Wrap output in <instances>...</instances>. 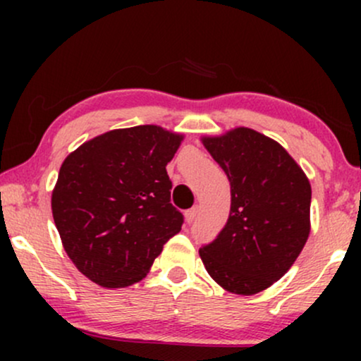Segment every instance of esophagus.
I'll return each instance as SVG.
<instances>
[{"mask_svg":"<svg viewBox=\"0 0 361 361\" xmlns=\"http://www.w3.org/2000/svg\"><path fill=\"white\" fill-rule=\"evenodd\" d=\"M197 215H198V207H193V209L186 210V212H185V219H186V222L192 224V222L195 221V219H197Z\"/></svg>","mask_w":361,"mask_h":361,"instance_id":"esophagus-1","label":"esophagus"}]
</instances>
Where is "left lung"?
Returning a JSON list of instances; mask_svg holds the SVG:
<instances>
[{
    "label": "left lung",
    "mask_w": 361,
    "mask_h": 361,
    "mask_svg": "<svg viewBox=\"0 0 361 361\" xmlns=\"http://www.w3.org/2000/svg\"><path fill=\"white\" fill-rule=\"evenodd\" d=\"M204 146L231 183V212L200 247L205 270L229 292L252 295L280 280L310 231V183L279 142L239 127Z\"/></svg>",
    "instance_id": "left-lung-1"
}]
</instances>
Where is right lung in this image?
<instances>
[{
	"label": "right lung",
	"instance_id": "add662e5",
	"mask_svg": "<svg viewBox=\"0 0 361 361\" xmlns=\"http://www.w3.org/2000/svg\"><path fill=\"white\" fill-rule=\"evenodd\" d=\"M183 135L157 126L117 128L64 159L52 215L66 252L82 275L106 288L142 280L183 226L171 204L166 164Z\"/></svg>",
	"mask_w": 361,
	"mask_h": 361
}]
</instances>
